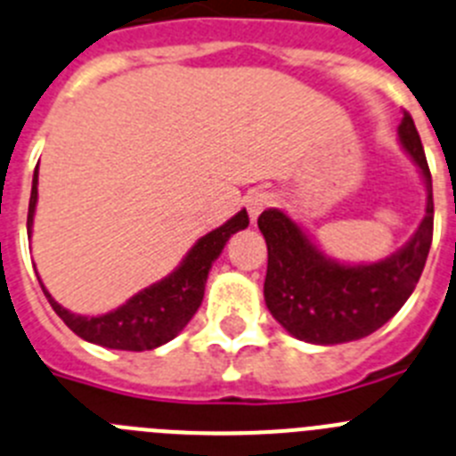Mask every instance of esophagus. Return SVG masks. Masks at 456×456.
<instances>
[{
	"mask_svg": "<svg viewBox=\"0 0 456 456\" xmlns=\"http://www.w3.org/2000/svg\"><path fill=\"white\" fill-rule=\"evenodd\" d=\"M273 204H277V195L270 191H258L254 192V195H249L248 213H249V218H252V223L265 211V208L273 207Z\"/></svg>",
	"mask_w": 456,
	"mask_h": 456,
	"instance_id": "obj_1",
	"label": "esophagus"
}]
</instances>
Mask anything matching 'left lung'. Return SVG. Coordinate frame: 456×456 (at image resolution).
Returning a JSON list of instances; mask_svg holds the SVG:
<instances>
[{
    "mask_svg": "<svg viewBox=\"0 0 456 456\" xmlns=\"http://www.w3.org/2000/svg\"><path fill=\"white\" fill-rule=\"evenodd\" d=\"M397 134L428 183V208L411 240L391 256L377 264H338L284 211L268 208L258 216V229L268 245L265 305L295 338L315 346L363 338L388 322L416 289L432 248V175L407 110Z\"/></svg>",
    "mask_w": 456,
    "mask_h": 456,
    "instance_id": "left-lung-1",
    "label": "left lung"
}]
</instances>
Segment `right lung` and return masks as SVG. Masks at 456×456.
I'll return each mask as SVG.
<instances>
[{
    "mask_svg": "<svg viewBox=\"0 0 456 456\" xmlns=\"http://www.w3.org/2000/svg\"><path fill=\"white\" fill-rule=\"evenodd\" d=\"M36 202H38V167L34 172L31 200H28V236H31V224H34ZM248 224V211L243 208L232 220H227L223 227L213 229L207 236L200 238L175 273H170L157 284L142 289L141 293L126 299L125 305L104 315H90L88 318V315H77L72 311L63 309L47 293L40 277L38 281L43 286L45 297L49 299V305L59 314V318L88 343L110 347V350H154V347L175 338L188 325V320L195 315V311L202 305L204 284H207L213 261L220 256L232 233L240 232Z\"/></svg>",
    "mask_w": 456,
    "mask_h": 456,
    "instance_id": "obj_1",
    "label": "right lung"
}]
</instances>
